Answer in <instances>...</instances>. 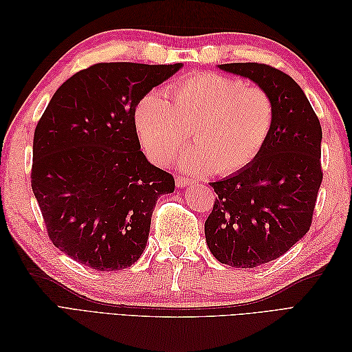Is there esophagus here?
Here are the masks:
<instances>
[{
	"instance_id": "obj_1",
	"label": "esophagus",
	"mask_w": 352,
	"mask_h": 352,
	"mask_svg": "<svg viewBox=\"0 0 352 352\" xmlns=\"http://www.w3.org/2000/svg\"><path fill=\"white\" fill-rule=\"evenodd\" d=\"M194 184V179L190 177H185V176H177L176 177V186L177 188H185L188 185H192Z\"/></svg>"
}]
</instances>
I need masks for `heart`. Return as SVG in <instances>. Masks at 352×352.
Listing matches in <instances>:
<instances>
[{
  "label": "heart",
  "instance_id": "1",
  "mask_svg": "<svg viewBox=\"0 0 352 352\" xmlns=\"http://www.w3.org/2000/svg\"><path fill=\"white\" fill-rule=\"evenodd\" d=\"M170 101L150 91L133 109V127L144 151L168 164L190 135L195 144L179 155L190 172L232 175L248 167L269 142L276 110L260 87L216 72H198L173 83Z\"/></svg>",
  "mask_w": 352,
  "mask_h": 352
}]
</instances>
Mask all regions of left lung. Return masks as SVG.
<instances>
[{
	"label": "left lung",
	"mask_w": 352,
	"mask_h": 352,
	"mask_svg": "<svg viewBox=\"0 0 352 352\" xmlns=\"http://www.w3.org/2000/svg\"><path fill=\"white\" fill-rule=\"evenodd\" d=\"M219 69L248 78L267 92L276 119L269 142L238 173L210 182L217 198L206 220L211 254L232 267L279 258L310 230L322 185V126L291 76L258 63Z\"/></svg>",
	"instance_id": "left-lung-1"
}]
</instances>
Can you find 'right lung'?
I'll return each instance as SVG.
<instances>
[{
  "instance_id": "right-lung-1",
  "label": "right lung",
  "mask_w": 352,
  "mask_h": 352,
  "mask_svg": "<svg viewBox=\"0 0 352 352\" xmlns=\"http://www.w3.org/2000/svg\"><path fill=\"white\" fill-rule=\"evenodd\" d=\"M180 67L97 63L52 95L35 129L30 182L51 242L74 261L113 272L144 252L157 199L175 179L140 151L133 109Z\"/></svg>"
}]
</instances>
